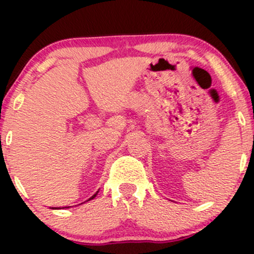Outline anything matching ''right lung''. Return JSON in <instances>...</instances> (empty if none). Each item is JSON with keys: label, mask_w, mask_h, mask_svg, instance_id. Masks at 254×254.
<instances>
[{"label": "right lung", "mask_w": 254, "mask_h": 254, "mask_svg": "<svg viewBox=\"0 0 254 254\" xmlns=\"http://www.w3.org/2000/svg\"><path fill=\"white\" fill-rule=\"evenodd\" d=\"M98 191H99V190H97V191H96V193H94V194H93V195H92V196H91V198H89V199H88V200H87V201H89V200H92V199H94V198H96V195H97V194H98ZM51 209H59V207H51Z\"/></svg>", "instance_id": "obj_1"}]
</instances>
